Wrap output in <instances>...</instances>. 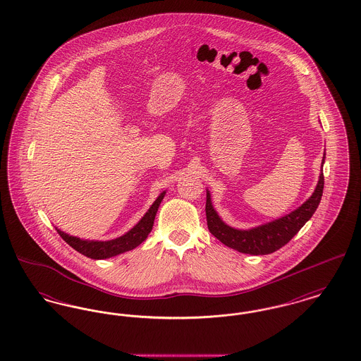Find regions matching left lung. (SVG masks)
I'll list each match as a JSON object with an SVG mask.
<instances>
[{
	"label": "left lung",
	"instance_id": "obj_1",
	"mask_svg": "<svg viewBox=\"0 0 361 361\" xmlns=\"http://www.w3.org/2000/svg\"><path fill=\"white\" fill-rule=\"evenodd\" d=\"M325 162V154L322 159V165ZM324 173L321 171L319 180L314 193L310 196L302 206L292 211L291 214L276 219L269 224H261L249 230L233 228L224 224L219 218L218 212L214 209L211 203L209 190H207L206 215L207 226L209 233L224 243L226 246L238 250L246 255H271L286 243H288L296 235V233L305 226L310 218L314 215L317 208L321 203L322 192H324Z\"/></svg>",
	"mask_w": 361,
	"mask_h": 361
}]
</instances>
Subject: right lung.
<instances>
[{
	"instance_id": "obj_1",
	"label": "right lung",
	"mask_w": 361,
	"mask_h": 361,
	"mask_svg": "<svg viewBox=\"0 0 361 361\" xmlns=\"http://www.w3.org/2000/svg\"><path fill=\"white\" fill-rule=\"evenodd\" d=\"M165 190L155 199L153 206L149 208V211L143 215V218L137 222L128 233L121 235L119 238L111 240H87L77 238L69 235L61 230L56 228L58 234L69 243L73 249L80 252L86 257L93 258V259H103V258L114 257L121 255L124 252L133 250L137 246H139L143 240L147 238L150 234L153 224H154L155 214L158 211V207L161 204Z\"/></svg>"
}]
</instances>
